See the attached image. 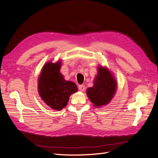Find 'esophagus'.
I'll use <instances>...</instances> for the list:
<instances>
[{
	"label": "esophagus",
	"instance_id": "obj_1",
	"mask_svg": "<svg viewBox=\"0 0 158 158\" xmlns=\"http://www.w3.org/2000/svg\"><path fill=\"white\" fill-rule=\"evenodd\" d=\"M78 88H79V89L81 90V91H84V89H85V85H84V84L79 85Z\"/></svg>",
	"mask_w": 158,
	"mask_h": 158
}]
</instances>
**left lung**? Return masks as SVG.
Listing matches in <instances>:
<instances>
[{
    "instance_id": "obj_1",
    "label": "left lung",
    "mask_w": 158,
    "mask_h": 158,
    "mask_svg": "<svg viewBox=\"0 0 158 158\" xmlns=\"http://www.w3.org/2000/svg\"><path fill=\"white\" fill-rule=\"evenodd\" d=\"M93 87L87 89V95L95 106L107 104L116 92L117 83L107 69L99 66Z\"/></svg>"
}]
</instances>
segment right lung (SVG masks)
<instances>
[{
  "label": "right lung",
  "instance_id": "obj_1",
  "mask_svg": "<svg viewBox=\"0 0 158 158\" xmlns=\"http://www.w3.org/2000/svg\"><path fill=\"white\" fill-rule=\"evenodd\" d=\"M61 63H47L43 67L38 81L41 99L52 109L60 111L66 107L71 94L77 92L76 85L64 80L60 73Z\"/></svg>",
  "mask_w": 158,
  "mask_h": 158
}]
</instances>
